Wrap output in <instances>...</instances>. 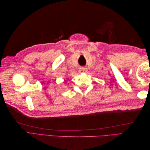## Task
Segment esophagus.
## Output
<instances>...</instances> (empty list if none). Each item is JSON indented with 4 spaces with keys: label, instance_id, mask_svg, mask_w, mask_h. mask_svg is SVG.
<instances>
[{
    "label": "esophagus",
    "instance_id": "obj_1",
    "mask_svg": "<svg viewBox=\"0 0 150 150\" xmlns=\"http://www.w3.org/2000/svg\"><path fill=\"white\" fill-rule=\"evenodd\" d=\"M87 72V69H86V68H81L79 71L80 73H84V72Z\"/></svg>",
    "mask_w": 150,
    "mask_h": 150
}]
</instances>
